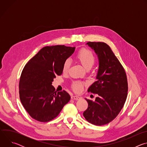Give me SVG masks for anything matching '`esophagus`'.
<instances>
[{
  "label": "esophagus",
  "mask_w": 147,
  "mask_h": 147,
  "mask_svg": "<svg viewBox=\"0 0 147 147\" xmlns=\"http://www.w3.org/2000/svg\"><path fill=\"white\" fill-rule=\"evenodd\" d=\"M71 99H73V100H78L80 99V97H79L78 96H71Z\"/></svg>",
  "instance_id": "esophagus-1"
}]
</instances>
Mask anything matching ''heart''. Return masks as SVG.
<instances>
[{
  "label": "heart",
  "mask_w": 147,
  "mask_h": 147,
  "mask_svg": "<svg viewBox=\"0 0 147 147\" xmlns=\"http://www.w3.org/2000/svg\"><path fill=\"white\" fill-rule=\"evenodd\" d=\"M77 60L86 70L91 69L95 62V56L94 53L86 48L81 49L76 55ZM71 62L69 59L66 60L62 66V71L63 73L68 72L70 67ZM84 84L80 81H75L72 84L71 87L76 92H80L82 90Z\"/></svg>",
  "instance_id": "1"
}]
</instances>
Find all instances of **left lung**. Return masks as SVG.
I'll return each mask as SVG.
<instances>
[{"instance_id": "1", "label": "left lung", "mask_w": 147, "mask_h": 147, "mask_svg": "<svg viewBox=\"0 0 147 147\" xmlns=\"http://www.w3.org/2000/svg\"><path fill=\"white\" fill-rule=\"evenodd\" d=\"M87 44L94 49L99 60L96 81L88 89V92L98 96L95 101L86 99L88 105L83 116L90 123L102 125L112 121L123 108L127 96V79L108 45L101 42H88Z\"/></svg>"}]
</instances>
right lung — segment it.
Segmentation results:
<instances>
[{
    "label": "right lung",
    "instance_id": "add662e5",
    "mask_svg": "<svg viewBox=\"0 0 147 147\" xmlns=\"http://www.w3.org/2000/svg\"><path fill=\"white\" fill-rule=\"evenodd\" d=\"M75 47H45L24 66L19 82L20 99L30 116L40 122L49 121L58 116L70 99L66 91L57 92L52 85L62 73L64 61Z\"/></svg>",
    "mask_w": 147,
    "mask_h": 147
}]
</instances>
